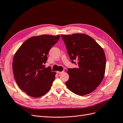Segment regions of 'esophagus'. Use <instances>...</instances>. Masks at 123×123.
I'll use <instances>...</instances> for the list:
<instances>
[{
	"label": "esophagus",
	"instance_id": "esophagus-1",
	"mask_svg": "<svg viewBox=\"0 0 123 123\" xmlns=\"http://www.w3.org/2000/svg\"><path fill=\"white\" fill-rule=\"evenodd\" d=\"M64 72V71H62V72H59V71H58V72H57V73L58 74H60L63 73Z\"/></svg>",
	"mask_w": 123,
	"mask_h": 123
}]
</instances>
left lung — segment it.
<instances>
[{
  "label": "left lung",
  "mask_w": 123,
  "mask_h": 123,
  "mask_svg": "<svg viewBox=\"0 0 123 123\" xmlns=\"http://www.w3.org/2000/svg\"><path fill=\"white\" fill-rule=\"evenodd\" d=\"M72 63L78 61V68H68L67 87L79 96L88 94L96 89L104 78L106 57L102 47L84 34L62 35Z\"/></svg>",
  "instance_id": "1"
}]
</instances>
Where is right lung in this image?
<instances>
[{
  "label": "right lung",
  "instance_id": "add662e5",
  "mask_svg": "<svg viewBox=\"0 0 123 123\" xmlns=\"http://www.w3.org/2000/svg\"><path fill=\"white\" fill-rule=\"evenodd\" d=\"M60 35H43L26 40L16 52L13 71L19 87L29 96L38 98L49 92L56 73L44 67L47 55Z\"/></svg>",
  "mask_w": 123,
  "mask_h": 123
}]
</instances>
